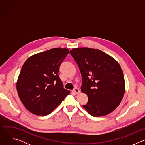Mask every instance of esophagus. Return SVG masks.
Instances as JSON below:
<instances>
[{"instance_id":"obj_1","label":"esophagus","mask_w":145,"mask_h":145,"mask_svg":"<svg viewBox=\"0 0 145 145\" xmlns=\"http://www.w3.org/2000/svg\"><path fill=\"white\" fill-rule=\"evenodd\" d=\"M73 92L75 94H78V93L80 92V90H79L78 88H74V89H73Z\"/></svg>"}]
</instances>
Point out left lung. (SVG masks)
Instances as JSON below:
<instances>
[{"instance_id":"left-lung-1","label":"left lung","mask_w":145,"mask_h":145,"mask_svg":"<svg viewBox=\"0 0 145 145\" xmlns=\"http://www.w3.org/2000/svg\"><path fill=\"white\" fill-rule=\"evenodd\" d=\"M81 72V91L88 100L82 107L93 116H102L114 111L125 92L123 71L111 56L99 49L74 48L70 50Z\"/></svg>"}]
</instances>
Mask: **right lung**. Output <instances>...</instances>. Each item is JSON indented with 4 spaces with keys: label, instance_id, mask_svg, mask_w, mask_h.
Returning <instances> with one entry per match:
<instances>
[{
    "label": "right lung",
    "instance_id": "right-lung-1",
    "mask_svg": "<svg viewBox=\"0 0 145 145\" xmlns=\"http://www.w3.org/2000/svg\"><path fill=\"white\" fill-rule=\"evenodd\" d=\"M68 53V49L53 48L30 56L24 64L16 90L31 113L49 115L69 94L58 76L59 66Z\"/></svg>",
    "mask_w": 145,
    "mask_h": 145
}]
</instances>
